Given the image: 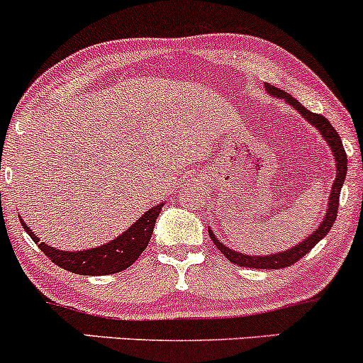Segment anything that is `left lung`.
<instances>
[{
    "instance_id": "left-lung-1",
    "label": "left lung",
    "mask_w": 363,
    "mask_h": 363,
    "mask_svg": "<svg viewBox=\"0 0 363 363\" xmlns=\"http://www.w3.org/2000/svg\"><path fill=\"white\" fill-rule=\"evenodd\" d=\"M265 87H267V91L272 94V96L288 101L289 105H293L294 108L303 115V118H306V122H310L312 125H315L317 129L320 130L322 138L329 143V148L333 150L337 172H336V179H334V182H333V189H330L328 213H325L324 220L318 224L315 233L310 234L305 241L298 242L294 248H289L288 252H284V253L265 255V257H250V255H241L238 252H233V250H229L227 246L222 245V242L213 236V233L210 229H208V234H210V238H212V241L215 242V246L220 250V253L224 255L227 260L233 262V264L241 265V267H250V269H286V267L296 264L300 258H303L305 255L308 253L310 250H312L313 246H315L317 242L329 233L330 227H333L334 220H336V217H337V205H340V194H341V188H343L345 177H346V169H348V165H346L348 158H346V153L343 148V143H341V139H340V134H337L336 129L330 125V122L328 121V118L322 117L320 113H313V111L306 110L305 106L298 101V99H294L291 94H288L286 91L279 89V87L270 86V84H267Z\"/></svg>"
}]
</instances>
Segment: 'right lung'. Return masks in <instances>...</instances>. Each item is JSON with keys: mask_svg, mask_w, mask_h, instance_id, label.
I'll list each match as a JSON object with an SVG mask.
<instances>
[{"mask_svg": "<svg viewBox=\"0 0 363 363\" xmlns=\"http://www.w3.org/2000/svg\"><path fill=\"white\" fill-rule=\"evenodd\" d=\"M162 206L163 203L150 208L122 236L115 238L113 241L98 246V248L86 250V252H62V250L51 248L45 242H39V238L34 236L30 227L23 224L22 218H20V222H22L23 229L29 234L30 240L39 246V250L53 264L69 270V272L82 274V276H108V274L122 272V270L129 269L138 260L139 255L145 252Z\"/></svg>", "mask_w": 363, "mask_h": 363, "instance_id": "right-lung-1", "label": "right lung"}]
</instances>
